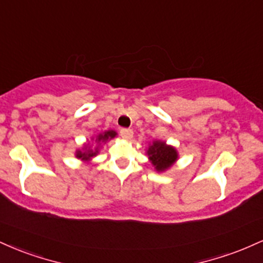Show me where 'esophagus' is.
Instances as JSON below:
<instances>
[{
  "instance_id": "esophagus-1",
  "label": "esophagus",
  "mask_w": 263,
  "mask_h": 263,
  "mask_svg": "<svg viewBox=\"0 0 263 263\" xmlns=\"http://www.w3.org/2000/svg\"><path fill=\"white\" fill-rule=\"evenodd\" d=\"M120 135H121V137L123 138V140L129 141L132 137H134V131L129 128H122L121 131H120Z\"/></svg>"
}]
</instances>
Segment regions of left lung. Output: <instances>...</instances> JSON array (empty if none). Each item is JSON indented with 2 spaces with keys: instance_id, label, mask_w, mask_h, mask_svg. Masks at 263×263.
Returning a JSON list of instances; mask_svg holds the SVG:
<instances>
[{
  "instance_id": "8db88e82",
  "label": "left lung",
  "mask_w": 263,
  "mask_h": 263,
  "mask_svg": "<svg viewBox=\"0 0 263 263\" xmlns=\"http://www.w3.org/2000/svg\"><path fill=\"white\" fill-rule=\"evenodd\" d=\"M146 155L148 156L149 162L152 163V165L158 173L170 170L179 158V153H178L176 147L159 140H156L152 143H149L148 148L146 151Z\"/></svg>"
}]
</instances>
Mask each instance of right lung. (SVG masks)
<instances>
[{"label": "right lung", "mask_w": 263, "mask_h": 263, "mask_svg": "<svg viewBox=\"0 0 263 263\" xmlns=\"http://www.w3.org/2000/svg\"><path fill=\"white\" fill-rule=\"evenodd\" d=\"M117 136V132L114 131V129H108V131L101 132L98 136L91 138L92 143L87 142V143H84V146L81 148L75 151V157L78 159H81L83 162L89 163L93 157H96L99 155V151H100V146L101 143H106L108 140H112ZM92 145H95V147H92Z\"/></svg>", "instance_id": "1"}]
</instances>
